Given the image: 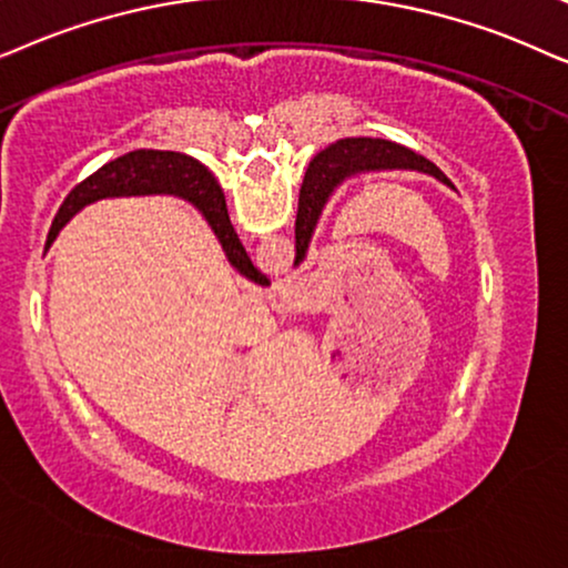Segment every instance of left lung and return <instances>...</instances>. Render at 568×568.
Listing matches in <instances>:
<instances>
[{"instance_id": "1", "label": "left lung", "mask_w": 568, "mask_h": 568, "mask_svg": "<svg viewBox=\"0 0 568 568\" xmlns=\"http://www.w3.org/2000/svg\"><path fill=\"white\" fill-rule=\"evenodd\" d=\"M384 169H413L436 176L438 181L452 186V181L436 169L426 158L413 153L397 142L372 140V138H347L339 140L308 163L304 186L298 196V215H296V262L304 260L308 239L320 213L327 202V196L335 192L339 181L361 171H384Z\"/></svg>"}]
</instances>
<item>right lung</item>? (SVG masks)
I'll list each match as a JSON object with an SVG mask.
<instances>
[{"label":"right lung","mask_w":568,"mask_h":568,"mask_svg":"<svg viewBox=\"0 0 568 568\" xmlns=\"http://www.w3.org/2000/svg\"><path fill=\"white\" fill-rule=\"evenodd\" d=\"M153 192L179 194L184 200L194 202L202 210V215L207 217V223L213 225L215 236L221 239L225 256H229L233 267L241 275L254 280V283H267L262 277V272L248 260L244 244H241L236 231H233L229 210H225V196L221 186H217V181L213 179V173L200 161H194V158L184 153H171V150H134V153H126L116 158V161L105 163L93 176H88L82 184L74 186L54 217V225L49 231V244L57 239L59 229L80 207L90 205V202L103 200V196Z\"/></svg>","instance_id":"1"}]
</instances>
